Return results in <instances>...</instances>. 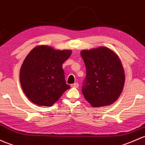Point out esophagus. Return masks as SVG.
<instances>
[{
	"label": "esophagus",
	"instance_id": "1",
	"mask_svg": "<svg viewBox=\"0 0 145 145\" xmlns=\"http://www.w3.org/2000/svg\"><path fill=\"white\" fill-rule=\"evenodd\" d=\"M71 87H72V88H78L79 87V84L78 83H74V84H72L71 85Z\"/></svg>",
	"mask_w": 145,
	"mask_h": 145
}]
</instances>
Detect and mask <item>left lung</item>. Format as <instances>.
Returning <instances> with one entry per match:
<instances>
[{"mask_svg":"<svg viewBox=\"0 0 145 145\" xmlns=\"http://www.w3.org/2000/svg\"><path fill=\"white\" fill-rule=\"evenodd\" d=\"M86 68L82 86L85 99L92 107L112 104L122 92L124 71L118 56L106 47L101 46L80 53Z\"/></svg>","mask_w":145,"mask_h":145,"instance_id":"8db88e82","label":"left lung"}]
</instances>
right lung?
Returning a JSON list of instances; mask_svg holds the SVG:
<instances>
[{"instance_id": "add662e5", "label": "right lung", "mask_w": 145, "mask_h": 145, "mask_svg": "<svg viewBox=\"0 0 145 145\" xmlns=\"http://www.w3.org/2000/svg\"><path fill=\"white\" fill-rule=\"evenodd\" d=\"M71 50H55L48 46L33 48L21 67L20 82L27 97L39 106H51L70 88L65 80L62 64Z\"/></svg>"}]
</instances>
